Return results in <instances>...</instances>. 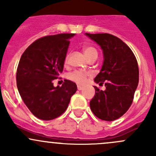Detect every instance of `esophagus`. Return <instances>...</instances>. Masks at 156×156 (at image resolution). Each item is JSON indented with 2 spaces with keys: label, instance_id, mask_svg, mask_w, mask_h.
Instances as JSON below:
<instances>
[{
  "label": "esophagus",
  "instance_id": "esophagus-1",
  "mask_svg": "<svg viewBox=\"0 0 156 156\" xmlns=\"http://www.w3.org/2000/svg\"><path fill=\"white\" fill-rule=\"evenodd\" d=\"M83 89V86H77V89H78V90H80H80Z\"/></svg>",
  "mask_w": 156,
  "mask_h": 156
}]
</instances>
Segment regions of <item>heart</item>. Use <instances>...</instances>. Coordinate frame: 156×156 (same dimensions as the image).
<instances>
[{
  "instance_id": "heart-1",
  "label": "heart",
  "mask_w": 156,
  "mask_h": 156,
  "mask_svg": "<svg viewBox=\"0 0 156 156\" xmlns=\"http://www.w3.org/2000/svg\"><path fill=\"white\" fill-rule=\"evenodd\" d=\"M83 52H84L85 55L86 56L88 59H91L98 57V51L94 46H86L83 48ZM69 58H70V55L67 54L65 58V63L67 64L69 62ZM89 73L86 71H82V70H75V71L72 72V73H69L68 78L70 80L73 81L74 83H77V84L83 85L86 83L88 76H89Z\"/></svg>"
}]
</instances>
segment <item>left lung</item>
<instances>
[{
    "mask_svg": "<svg viewBox=\"0 0 156 156\" xmlns=\"http://www.w3.org/2000/svg\"><path fill=\"white\" fill-rule=\"evenodd\" d=\"M100 45L104 53V64L94 78L97 83H104L102 91L97 86L90 101L92 113L100 119L113 121L128 111L134 100L139 83V68L135 55L122 40L110 34H86Z\"/></svg>",
    "mask_w": 156,
    "mask_h": 156,
    "instance_id": "1",
    "label": "left lung"
}]
</instances>
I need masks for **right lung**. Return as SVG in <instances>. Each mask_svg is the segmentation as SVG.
Here are the masks:
<instances>
[{"mask_svg":"<svg viewBox=\"0 0 156 156\" xmlns=\"http://www.w3.org/2000/svg\"><path fill=\"white\" fill-rule=\"evenodd\" d=\"M74 34L48 35L36 40L21 56L16 84L25 105L37 118L54 119L67 110L76 91V83L65 80L62 86H53L64 69L65 58Z\"/></svg>","mask_w":156,"mask_h":156,"instance_id":"1","label":"right lung"}]
</instances>
